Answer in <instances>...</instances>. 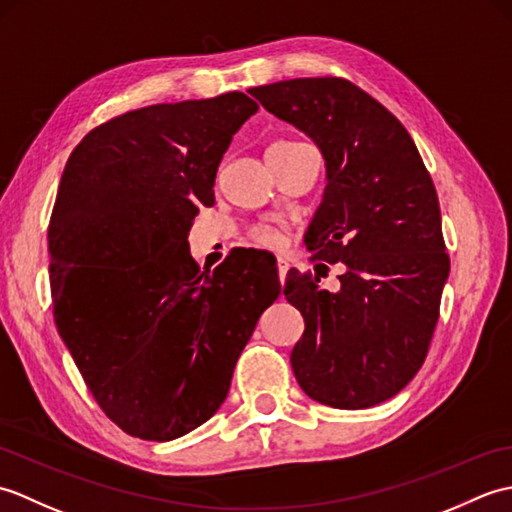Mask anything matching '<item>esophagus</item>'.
I'll return each mask as SVG.
<instances>
[{"label":"esophagus","mask_w":512,"mask_h":512,"mask_svg":"<svg viewBox=\"0 0 512 512\" xmlns=\"http://www.w3.org/2000/svg\"><path fill=\"white\" fill-rule=\"evenodd\" d=\"M277 275H279V281H281V284H284V281H286V275H288V262H286V259H277Z\"/></svg>","instance_id":"34e87169"}]
</instances>
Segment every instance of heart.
Instances as JSON below:
<instances>
[{"label": "heart", "mask_w": 512, "mask_h": 512, "mask_svg": "<svg viewBox=\"0 0 512 512\" xmlns=\"http://www.w3.org/2000/svg\"><path fill=\"white\" fill-rule=\"evenodd\" d=\"M250 237H253V242L259 246H268V248L281 246V233L273 226H257V228H253Z\"/></svg>", "instance_id": "1"}]
</instances>
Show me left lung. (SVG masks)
<instances>
[{
    "instance_id": "8db88e82",
    "label": "left lung",
    "mask_w": 512,
    "mask_h": 512,
    "mask_svg": "<svg viewBox=\"0 0 512 512\" xmlns=\"http://www.w3.org/2000/svg\"><path fill=\"white\" fill-rule=\"evenodd\" d=\"M248 92L321 149L328 184L306 246L345 266L336 292L288 273L284 295L306 321L292 372L321 405L374 407L418 374L440 317L451 262L436 187L407 129L354 83L317 76Z\"/></svg>"
}]
</instances>
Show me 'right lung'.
<instances>
[{"instance_id":"add662e5","label":"right lung","mask_w":512,"mask_h":512,"mask_svg":"<svg viewBox=\"0 0 512 512\" xmlns=\"http://www.w3.org/2000/svg\"><path fill=\"white\" fill-rule=\"evenodd\" d=\"M257 110L228 92L125 112L63 169L48 226L54 323L105 416L134 438L176 440L209 420L281 292L277 268L255 264L262 250L200 273L187 242Z\"/></svg>"}]
</instances>
